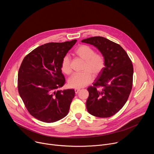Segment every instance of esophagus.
<instances>
[{"mask_svg":"<svg viewBox=\"0 0 154 154\" xmlns=\"http://www.w3.org/2000/svg\"><path fill=\"white\" fill-rule=\"evenodd\" d=\"M80 91V89H79V88L75 89V94H77Z\"/></svg>","mask_w":154,"mask_h":154,"instance_id":"34e87169","label":"esophagus"}]
</instances>
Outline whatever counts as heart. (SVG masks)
<instances>
[{
  "label": "heart",
  "instance_id": "b5f03b06",
  "mask_svg": "<svg viewBox=\"0 0 154 154\" xmlns=\"http://www.w3.org/2000/svg\"><path fill=\"white\" fill-rule=\"evenodd\" d=\"M75 54L85 61L83 71L80 74H73L68 80V86L72 88H81L90 84L93 80V76L98 75L103 70L105 66L103 57L96 54L95 51L86 45L79 46L75 51ZM61 69L66 74L72 72L71 60L68 55H65L61 63Z\"/></svg>",
  "mask_w": 154,
  "mask_h": 154
}]
</instances>
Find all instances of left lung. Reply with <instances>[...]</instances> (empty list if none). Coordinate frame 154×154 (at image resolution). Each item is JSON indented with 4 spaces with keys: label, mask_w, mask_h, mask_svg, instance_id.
<instances>
[{
    "label": "left lung",
    "mask_w": 154,
    "mask_h": 154,
    "mask_svg": "<svg viewBox=\"0 0 154 154\" xmlns=\"http://www.w3.org/2000/svg\"><path fill=\"white\" fill-rule=\"evenodd\" d=\"M82 42L96 48L105 60L103 70L87 89V110L96 117L112 116L125 105L132 88L133 64L120 45L105 38L91 37Z\"/></svg>",
    "instance_id": "1"
}]
</instances>
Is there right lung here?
I'll return each mask as SVG.
<instances>
[{
	"mask_svg": "<svg viewBox=\"0 0 154 154\" xmlns=\"http://www.w3.org/2000/svg\"><path fill=\"white\" fill-rule=\"evenodd\" d=\"M77 42H49L32 51L18 72L19 94L30 114L45 122H54L68 114L73 89L60 90L65 83L61 63Z\"/></svg>",
	"mask_w": 154,
	"mask_h": 154,
	"instance_id": "add662e5",
	"label": "right lung"
}]
</instances>
